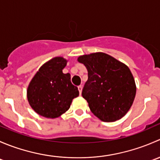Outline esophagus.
I'll list each match as a JSON object with an SVG mask.
<instances>
[{
	"label": "esophagus",
	"mask_w": 160,
	"mask_h": 160,
	"mask_svg": "<svg viewBox=\"0 0 160 160\" xmlns=\"http://www.w3.org/2000/svg\"><path fill=\"white\" fill-rule=\"evenodd\" d=\"M78 90H79V92H80V94L81 95V93H82V90H83V87H82L81 85H80V86L78 87Z\"/></svg>",
	"instance_id": "1"
}]
</instances>
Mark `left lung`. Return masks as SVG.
<instances>
[{
	"label": "left lung",
	"mask_w": 160,
	"mask_h": 160,
	"mask_svg": "<svg viewBox=\"0 0 160 160\" xmlns=\"http://www.w3.org/2000/svg\"><path fill=\"white\" fill-rule=\"evenodd\" d=\"M88 80L82 91L91 112L100 120L113 122L127 114L133 104L136 85L128 67L104 52L79 56Z\"/></svg>",
	"instance_id": "obj_1"
}]
</instances>
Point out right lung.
Here are the masks:
<instances>
[{"label": "right lung", "instance_id": "right-lung-1", "mask_svg": "<svg viewBox=\"0 0 160 160\" xmlns=\"http://www.w3.org/2000/svg\"><path fill=\"white\" fill-rule=\"evenodd\" d=\"M67 62L61 56L52 58L40 67L29 83L28 101L42 117H59L69 110L72 99L79 96L78 88L71 83L70 74L62 72Z\"/></svg>", "mask_w": 160, "mask_h": 160}]
</instances>
